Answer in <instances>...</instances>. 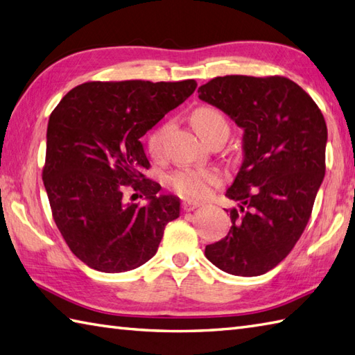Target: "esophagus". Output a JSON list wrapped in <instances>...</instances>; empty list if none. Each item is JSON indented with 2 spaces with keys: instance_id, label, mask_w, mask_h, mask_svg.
<instances>
[{
  "instance_id": "34e87169",
  "label": "esophagus",
  "mask_w": 355,
  "mask_h": 355,
  "mask_svg": "<svg viewBox=\"0 0 355 355\" xmlns=\"http://www.w3.org/2000/svg\"><path fill=\"white\" fill-rule=\"evenodd\" d=\"M202 205L198 201H193V200H184L183 205H182V209L184 210V212H192V210L201 207Z\"/></svg>"
}]
</instances>
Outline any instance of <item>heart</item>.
<instances>
[{"label": "heart", "mask_w": 355, "mask_h": 355, "mask_svg": "<svg viewBox=\"0 0 355 355\" xmlns=\"http://www.w3.org/2000/svg\"><path fill=\"white\" fill-rule=\"evenodd\" d=\"M192 122L205 140H207L218 128L227 126L223 112L210 107H201L195 111ZM168 130L169 125L163 123L149 132L148 149L153 157H162L164 135ZM221 183V173L215 169H180L171 173L169 177V184L173 191H177L183 197L195 200L209 197L214 187L220 186Z\"/></svg>", "instance_id": "obj_1"}]
</instances>
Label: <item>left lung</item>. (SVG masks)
Here are the masks:
<instances>
[{
  "mask_svg": "<svg viewBox=\"0 0 355 355\" xmlns=\"http://www.w3.org/2000/svg\"><path fill=\"white\" fill-rule=\"evenodd\" d=\"M198 97L244 130V163L225 197L224 239L206 245V258L225 273L259 276L286 258L310 220L325 177L327 123L305 89L284 76H220Z\"/></svg>",
  "mask_w": 355,
  "mask_h": 355,
  "instance_id": "obj_1",
  "label": "left lung"
}]
</instances>
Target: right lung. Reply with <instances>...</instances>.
<instances>
[{
  "mask_svg": "<svg viewBox=\"0 0 355 355\" xmlns=\"http://www.w3.org/2000/svg\"><path fill=\"white\" fill-rule=\"evenodd\" d=\"M197 82H85L53 110L42 180L51 215L73 254L102 273H122L155 254L180 200L158 195L143 172L140 137L189 97ZM143 198L146 205L132 203Z\"/></svg>",
  "mask_w": 355,
  "mask_h": 355,
  "instance_id": "obj_1",
  "label": "right lung"
}]
</instances>
